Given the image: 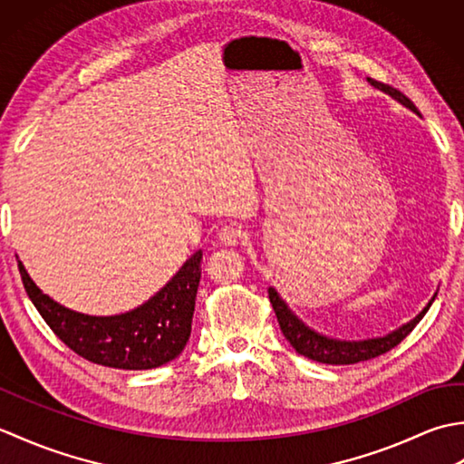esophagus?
Wrapping results in <instances>:
<instances>
[{"mask_svg": "<svg viewBox=\"0 0 464 464\" xmlns=\"http://www.w3.org/2000/svg\"><path fill=\"white\" fill-rule=\"evenodd\" d=\"M219 239L223 245H227V247H235V245H239L245 239V233L239 229V227L229 225L225 227V229H221Z\"/></svg>", "mask_w": 464, "mask_h": 464, "instance_id": "obj_1", "label": "esophagus"}]
</instances>
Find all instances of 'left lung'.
<instances>
[{
	"mask_svg": "<svg viewBox=\"0 0 464 464\" xmlns=\"http://www.w3.org/2000/svg\"><path fill=\"white\" fill-rule=\"evenodd\" d=\"M372 85L377 87V90L389 93L391 97H395L397 102L409 107L411 111L419 113L415 103H412L407 95H402L399 90H395V87L381 82H372ZM435 297L437 295H432V299L429 301L427 307L422 309L415 319L409 321L407 324H402V327H399L397 331L384 334V337L367 339V341H339V339L323 337V334L309 329L301 319H297V314L291 313V309L279 297V293L273 287H269V301L273 304L275 314H277L279 327H281V333L285 334V339H287L291 343V347L299 354H303V357L317 362H324V364H354L361 361L374 359L379 357V354H384L391 349H395L397 344L417 327L419 321L425 317Z\"/></svg>",
	"mask_w": 464,
	"mask_h": 464,
	"instance_id": "left-lung-1",
	"label": "left lung"
}]
</instances>
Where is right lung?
<instances>
[{
	"mask_svg": "<svg viewBox=\"0 0 464 464\" xmlns=\"http://www.w3.org/2000/svg\"><path fill=\"white\" fill-rule=\"evenodd\" d=\"M203 251L183 263L175 277L130 313L92 317L49 299L17 263L25 293L59 339L80 357L111 369L145 371L173 361L191 334Z\"/></svg>",
	"mask_w": 464,
	"mask_h": 464,
	"instance_id": "right-lung-1",
	"label": "right lung"
}]
</instances>
